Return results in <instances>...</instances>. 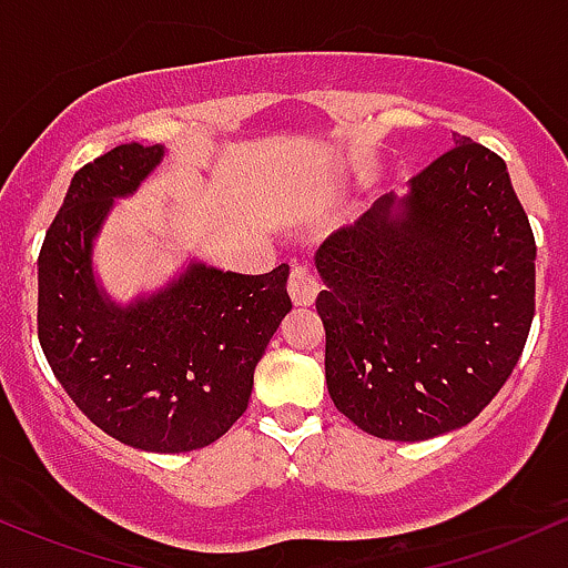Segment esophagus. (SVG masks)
Here are the masks:
<instances>
[{
    "label": "esophagus",
    "instance_id": "esophagus-1",
    "mask_svg": "<svg viewBox=\"0 0 568 568\" xmlns=\"http://www.w3.org/2000/svg\"><path fill=\"white\" fill-rule=\"evenodd\" d=\"M317 291H321V283H317L315 270H310V266H294L288 280L291 302H294L296 307H310L317 298Z\"/></svg>",
    "mask_w": 568,
    "mask_h": 568
}]
</instances>
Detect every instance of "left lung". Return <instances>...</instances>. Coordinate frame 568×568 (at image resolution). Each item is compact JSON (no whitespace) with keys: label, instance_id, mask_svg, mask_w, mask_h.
Returning a JSON list of instances; mask_svg holds the SVG:
<instances>
[{"label":"left lung","instance_id":"1","mask_svg":"<svg viewBox=\"0 0 568 568\" xmlns=\"http://www.w3.org/2000/svg\"><path fill=\"white\" fill-rule=\"evenodd\" d=\"M317 247L326 385L361 432L423 442L483 413L526 347L537 242L507 164L469 136Z\"/></svg>","mask_w":568,"mask_h":568}]
</instances>
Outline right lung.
<instances>
[{"mask_svg": "<svg viewBox=\"0 0 568 568\" xmlns=\"http://www.w3.org/2000/svg\"><path fill=\"white\" fill-rule=\"evenodd\" d=\"M164 145L112 148L74 172L37 261V334L55 379L104 434L148 453L213 445L247 409L255 364L291 313L288 266L236 274L191 261L161 291L118 304L93 242L164 161Z\"/></svg>", "mask_w": 568, "mask_h": 568, "instance_id": "obj_1", "label": "right lung"}]
</instances>
